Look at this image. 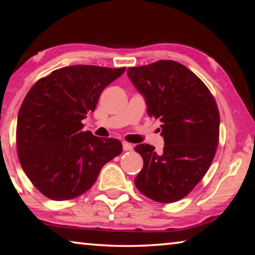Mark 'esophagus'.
<instances>
[{
    "label": "esophagus",
    "mask_w": 255,
    "mask_h": 255,
    "mask_svg": "<svg viewBox=\"0 0 255 255\" xmlns=\"http://www.w3.org/2000/svg\"><path fill=\"white\" fill-rule=\"evenodd\" d=\"M123 148H124V150H131L132 149V145L130 143H127V141H124V143H123Z\"/></svg>",
    "instance_id": "obj_1"
}]
</instances>
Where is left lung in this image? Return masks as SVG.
I'll use <instances>...</instances> for the list:
<instances>
[{
  "label": "left lung",
  "instance_id": "1",
  "mask_svg": "<svg viewBox=\"0 0 255 255\" xmlns=\"http://www.w3.org/2000/svg\"><path fill=\"white\" fill-rule=\"evenodd\" d=\"M128 76L145 97L147 114L161 120V154L148 144L135 147L144 166L135 178L149 199L170 204L192 191L208 171L219 141L215 98L195 73L174 60L129 67Z\"/></svg>",
  "mask_w": 255,
  "mask_h": 255
}]
</instances>
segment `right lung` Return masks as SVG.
I'll return each mask as SVG.
<instances>
[{"label":"right lung","instance_id":"right-lung-1","mask_svg":"<svg viewBox=\"0 0 255 255\" xmlns=\"http://www.w3.org/2000/svg\"><path fill=\"white\" fill-rule=\"evenodd\" d=\"M126 67L73 65L41 77L25 96L16 124V150L31 183L51 200H70L92 187L107 162L122 153L115 138L82 131L106 86Z\"/></svg>","mask_w":255,"mask_h":255}]
</instances>
